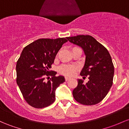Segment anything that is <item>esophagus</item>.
Listing matches in <instances>:
<instances>
[{"instance_id":"1","label":"esophagus","mask_w":129,"mask_h":129,"mask_svg":"<svg viewBox=\"0 0 129 129\" xmlns=\"http://www.w3.org/2000/svg\"><path fill=\"white\" fill-rule=\"evenodd\" d=\"M65 79H66V81H68V80H70V77H67V76H66V77H65Z\"/></svg>"}]
</instances>
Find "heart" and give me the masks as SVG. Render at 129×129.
I'll use <instances>...</instances> for the list:
<instances>
[{"mask_svg":"<svg viewBox=\"0 0 129 129\" xmlns=\"http://www.w3.org/2000/svg\"><path fill=\"white\" fill-rule=\"evenodd\" d=\"M75 48H73L72 50ZM76 69H77V67L75 66H73V65H63L61 67H59V70L60 73L65 75L71 76L72 75H73V73L76 71Z\"/></svg>","mask_w":129,"mask_h":129,"instance_id":"heart-1","label":"heart"}]
</instances>
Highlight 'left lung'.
Listing matches in <instances>:
<instances>
[{
    "label": "left lung",
    "instance_id": "1",
    "mask_svg": "<svg viewBox=\"0 0 129 129\" xmlns=\"http://www.w3.org/2000/svg\"><path fill=\"white\" fill-rule=\"evenodd\" d=\"M70 43L83 49L86 56L81 76H89L86 84L78 79V86L73 90L76 101L85 105H93L100 102L108 93L113 84L114 66L107 48L94 37L80 35L67 37Z\"/></svg>",
    "mask_w": 129,
    "mask_h": 129
}]
</instances>
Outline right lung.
Wrapping results in <instances>:
<instances>
[{"instance_id": "right-lung-1", "label": "right lung", "mask_w": 129, "mask_h": 129, "mask_svg": "<svg viewBox=\"0 0 129 129\" xmlns=\"http://www.w3.org/2000/svg\"><path fill=\"white\" fill-rule=\"evenodd\" d=\"M67 40L41 39L22 50L16 63V83L25 101L36 108H43L54 102L56 90L65 82L63 76H56L57 72L49 69L62 45ZM52 76L47 82L46 76Z\"/></svg>"}]
</instances>
